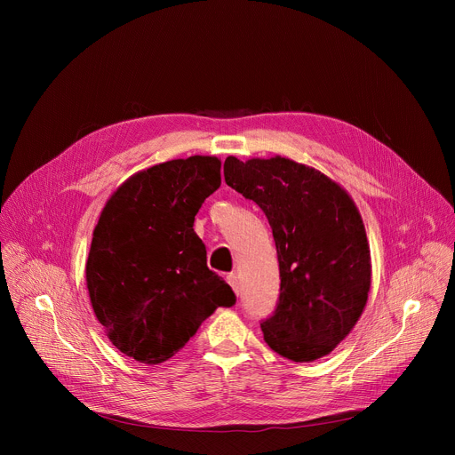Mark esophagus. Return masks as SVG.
<instances>
[{
    "label": "esophagus",
    "mask_w": 455,
    "mask_h": 455,
    "mask_svg": "<svg viewBox=\"0 0 455 455\" xmlns=\"http://www.w3.org/2000/svg\"><path fill=\"white\" fill-rule=\"evenodd\" d=\"M227 281H228V284L232 286V290L235 291V295H239V281H237V275H235V274H228V275H227Z\"/></svg>",
    "instance_id": "obj_1"
}]
</instances>
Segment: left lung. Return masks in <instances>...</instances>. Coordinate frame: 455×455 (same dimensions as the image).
Listing matches in <instances>:
<instances>
[{
    "instance_id": "8db88e82",
    "label": "left lung",
    "mask_w": 455,
    "mask_h": 455,
    "mask_svg": "<svg viewBox=\"0 0 455 455\" xmlns=\"http://www.w3.org/2000/svg\"><path fill=\"white\" fill-rule=\"evenodd\" d=\"M228 187L255 202L275 239L281 293L261 322L265 342L293 362L331 353L358 322L371 288V253L349 194L288 158L228 156Z\"/></svg>"
}]
</instances>
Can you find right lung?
I'll return each mask as SVG.
<instances>
[{
  "label": "right lung",
  "mask_w": 455,
  "mask_h": 455,
  "mask_svg": "<svg viewBox=\"0 0 455 455\" xmlns=\"http://www.w3.org/2000/svg\"><path fill=\"white\" fill-rule=\"evenodd\" d=\"M214 156L171 160L124 181L93 230L86 283L111 344L144 363L180 351L216 307L235 304L207 267L194 216L221 185Z\"/></svg>",
  "instance_id": "obj_1"
}]
</instances>
